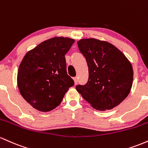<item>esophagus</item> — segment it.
<instances>
[{"label": "esophagus", "instance_id": "obj_1", "mask_svg": "<svg viewBox=\"0 0 148 148\" xmlns=\"http://www.w3.org/2000/svg\"><path fill=\"white\" fill-rule=\"evenodd\" d=\"M73 79H74V82H75V84H77V82H78V79H77V77H73Z\"/></svg>", "mask_w": 148, "mask_h": 148}]
</instances>
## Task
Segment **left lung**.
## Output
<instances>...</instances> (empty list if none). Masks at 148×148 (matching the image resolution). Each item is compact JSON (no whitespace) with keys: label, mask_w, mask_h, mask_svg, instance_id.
<instances>
[{"label":"left lung","mask_w":148,"mask_h":148,"mask_svg":"<svg viewBox=\"0 0 148 148\" xmlns=\"http://www.w3.org/2000/svg\"><path fill=\"white\" fill-rule=\"evenodd\" d=\"M89 69V79L76 89L92 107L98 110H110L129 95L134 71L130 61L115 46L95 38L77 42Z\"/></svg>","instance_id":"8db88e82"}]
</instances>
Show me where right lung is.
Segmentation results:
<instances>
[{
    "instance_id": "right-lung-1",
    "label": "right lung",
    "mask_w": 148,
    "mask_h": 148,
    "mask_svg": "<svg viewBox=\"0 0 148 148\" xmlns=\"http://www.w3.org/2000/svg\"><path fill=\"white\" fill-rule=\"evenodd\" d=\"M75 40L54 37L41 42L23 58L17 73V85L23 98L36 110H52L74 85L67 74L66 54Z\"/></svg>"
}]
</instances>
